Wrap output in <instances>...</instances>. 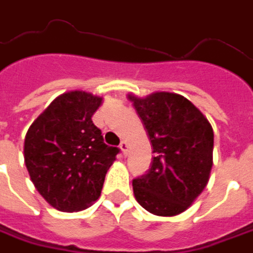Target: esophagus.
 Returning a JSON list of instances; mask_svg holds the SVG:
<instances>
[{
	"instance_id": "esophagus-1",
	"label": "esophagus",
	"mask_w": 253,
	"mask_h": 253,
	"mask_svg": "<svg viewBox=\"0 0 253 253\" xmlns=\"http://www.w3.org/2000/svg\"><path fill=\"white\" fill-rule=\"evenodd\" d=\"M119 147H120V150H122V153H123L125 156H127V153H128V146H127L126 141H122Z\"/></svg>"
}]
</instances>
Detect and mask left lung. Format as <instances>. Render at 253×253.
I'll list each match as a JSON object with an SVG mask.
<instances>
[{
  "mask_svg": "<svg viewBox=\"0 0 253 253\" xmlns=\"http://www.w3.org/2000/svg\"><path fill=\"white\" fill-rule=\"evenodd\" d=\"M147 131L154 157L133 180L137 203L148 212L172 216L185 211L205 188L212 167L214 131L205 116L181 94L130 96Z\"/></svg>",
  "mask_w": 253,
  "mask_h": 253,
  "instance_id": "1",
  "label": "left lung"
}]
</instances>
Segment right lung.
I'll return each instance as SVG.
<instances>
[{"mask_svg":"<svg viewBox=\"0 0 253 253\" xmlns=\"http://www.w3.org/2000/svg\"><path fill=\"white\" fill-rule=\"evenodd\" d=\"M102 97L61 94L28 128L24 157L29 177L48 203L63 212L87 208L102 191L119 148L103 141L92 116Z\"/></svg>","mask_w":253,"mask_h":253,"instance_id":"add662e5","label":"right lung"}]
</instances>
